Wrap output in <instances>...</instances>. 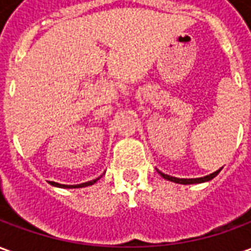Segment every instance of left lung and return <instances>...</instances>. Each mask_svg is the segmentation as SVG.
<instances>
[{"label": "left lung", "mask_w": 251, "mask_h": 251, "mask_svg": "<svg viewBox=\"0 0 251 251\" xmlns=\"http://www.w3.org/2000/svg\"><path fill=\"white\" fill-rule=\"evenodd\" d=\"M221 171L222 168L215 171L214 174L207 175V176H204V177H196V179H179V177H174V176H169V175L163 174V172H160V171H157V172L163 176L164 179L169 180V181H174V183H179V184H199V183H205V181H210V180H212L214 177H215L216 175L221 172Z\"/></svg>", "instance_id": "8db88e82"}]
</instances>
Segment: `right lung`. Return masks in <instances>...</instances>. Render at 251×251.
<instances>
[{"label":"right lung","mask_w":251,"mask_h":251,"mask_svg":"<svg viewBox=\"0 0 251 251\" xmlns=\"http://www.w3.org/2000/svg\"><path fill=\"white\" fill-rule=\"evenodd\" d=\"M99 180L98 179H94L91 181H86V183H82V184H76V185H66V184H59V183H55V181H50L51 185L53 187H59V188H83V187H87V185H93L94 183H97Z\"/></svg>","instance_id":"right-lung-1"}]
</instances>
